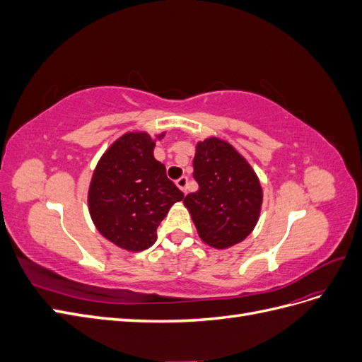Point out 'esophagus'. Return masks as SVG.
I'll return each instance as SVG.
<instances>
[{"label": "esophagus", "mask_w": 362, "mask_h": 362, "mask_svg": "<svg viewBox=\"0 0 362 362\" xmlns=\"http://www.w3.org/2000/svg\"><path fill=\"white\" fill-rule=\"evenodd\" d=\"M187 182H189L187 177H181L180 180H177V182H175V184H177V187H178L182 193H185V192H187Z\"/></svg>", "instance_id": "1"}]
</instances>
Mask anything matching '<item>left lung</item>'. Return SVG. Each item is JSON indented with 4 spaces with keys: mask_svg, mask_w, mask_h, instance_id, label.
I'll return each instance as SVG.
<instances>
[{
    "mask_svg": "<svg viewBox=\"0 0 362 362\" xmlns=\"http://www.w3.org/2000/svg\"><path fill=\"white\" fill-rule=\"evenodd\" d=\"M193 178L199 190L185 196L184 206L202 242L214 249L243 242L262 205V187L249 161L229 141L208 137L196 144Z\"/></svg>",
    "mask_w": 362,
    "mask_h": 362,
    "instance_id": "left-lung-1",
    "label": "left lung"
}]
</instances>
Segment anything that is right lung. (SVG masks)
<instances>
[{
	"label": "right lung",
	"mask_w": 362,
	"mask_h": 362,
	"mask_svg": "<svg viewBox=\"0 0 362 362\" xmlns=\"http://www.w3.org/2000/svg\"><path fill=\"white\" fill-rule=\"evenodd\" d=\"M146 131H128L105 149L92 173L87 205L100 234L115 246L141 252L154 245L157 226L182 192L154 158L156 141Z\"/></svg>",
	"instance_id": "right-lung-1"
}]
</instances>
